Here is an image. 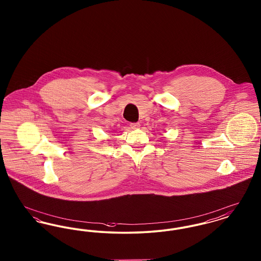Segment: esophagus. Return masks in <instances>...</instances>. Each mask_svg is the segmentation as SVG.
I'll return each mask as SVG.
<instances>
[{
    "label": "esophagus",
    "instance_id": "1",
    "mask_svg": "<svg viewBox=\"0 0 261 261\" xmlns=\"http://www.w3.org/2000/svg\"><path fill=\"white\" fill-rule=\"evenodd\" d=\"M130 126H131V128H132V129H138V128L140 127V123H139V122H136V123H131Z\"/></svg>",
    "mask_w": 261,
    "mask_h": 261
}]
</instances>
